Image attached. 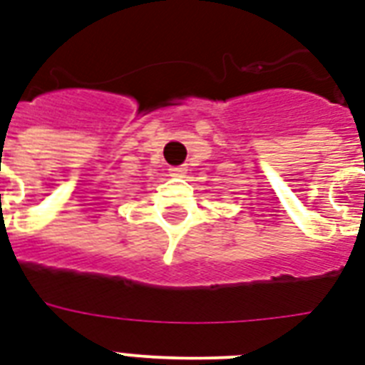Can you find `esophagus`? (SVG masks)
Instances as JSON below:
<instances>
[{
    "label": "esophagus",
    "instance_id": "obj_1",
    "mask_svg": "<svg viewBox=\"0 0 365 365\" xmlns=\"http://www.w3.org/2000/svg\"><path fill=\"white\" fill-rule=\"evenodd\" d=\"M168 170H170V176L182 178V176H185L187 168H185V166H172V168H168Z\"/></svg>",
    "mask_w": 365,
    "mask_h": 365
}]
</instances>
